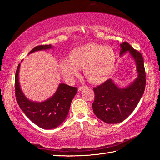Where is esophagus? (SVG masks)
Here are the masks:
<instances>
[{"label": "esophagus", "instance_id": "esophagus-1", "mask_svg": "<svg viewBox=\"0 0 160 160\" xmlns=\"http://www.w3.org/2000/svg\"><path fill=\"white\" fill-rule=\"evenodd\" d=\"M87 87H85V86H82V87H80L79 88H78V91H82V89H85Z\"/></svg>", "mask_w": 160, "mask_h": 160}]
</instances>
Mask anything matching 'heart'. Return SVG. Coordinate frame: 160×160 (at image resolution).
Listing matches in <instances>:
<instances>
[{
  "label": "heart",
  "instance_id": "b5f03b06",
  "mask_svg": "<svg viewBox=\"0 0 160 160\" xmlns=\"http://www.w3.org/2000/svg\"><path fill=\"white\" fill-rule=\"evenodd\" d=\"M70 59L60 62V68L63 76L69 80L83 68L84 76L90 82H100L110 73L114 66L116 54L113 48L97 43H87L78 47L69 54Z\"/></svg>",
  "mask_w": 160,
  "mask_h": 160
}]
</instances>
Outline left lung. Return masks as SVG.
<instances>
[{
    "instance_id": "left-lung-1",
    "label": "left lung",
    "mask_w": 160,
    "mask_h": 160,
    "mask_svg": "<svg viewBox=\"0 0 160 160\" xmlns=\"http://www.w3.org/2000/svg\"><path fill=\"white\" fill-rule=\"evenodd\" d=\"M120 56L129 52L134 59L138 77L124 88L117 86L112 79L93 88V113L98 119L107 124L120 123L128 118L137 107L146 86V73L142 54L127 42L120 44Z\"/></svg>"
}]
</instances>
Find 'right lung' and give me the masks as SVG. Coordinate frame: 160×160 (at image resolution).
Listing matches in <instances>:
<instances>
[{
    "mask_svg": "<svg viewBox=\"0 0 160 160\" xmlns=\"http://www.w3.org/2000/svg\"><path fill=\"white\" fill-rule=\"evenodd\" d=\"M52 45L34 47L29 54L38 51L50 49ZM18 64L15 76V94L16 100L23 113L33 123L44 129L58 127L65 120L69 113L71 101L78 91L76 87L60 83L56 93L44 102L32 101L26 98L20 89Z\"/></svg>",
    "mask_w": 160,
    "mask_h": 160,
    "instance_id": "obj_1",
    "label": "right lung"
}]
</instances>
